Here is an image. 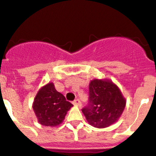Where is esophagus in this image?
I'll return each instance as SVG.
<instances>
[{
	"instance_id": "obj_1",
	"label": "esophagus",
	"mask_w": 156,
	"mask_h": 156,
	"mask_svg": "<svg viewBox=\"0 0 156 156\" xmlns=\"http://www.w3.org/2000/svg\"><path fill=\"white\" fill-rule=\"evenodd\" d=\"M73 104L74 105H79V106L81 105V102L79 99H76V100H74L73 102Z\"/></svg>"
}]
</instances>
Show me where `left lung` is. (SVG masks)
Listing matches in <instances>:
<instances>
[{"mask_svg":"<svg viewBox=\"0 0 156 156\" xmlns=\"http://www.w3.org/2000/svg\"><path fill=\"white\" fill-rule=\"evenodd\" d=\"M126 102L119 88L112 81L94 79L89 84V104L82 112L92 126L105 128L120 118Z\"/></svg>","mask_w":156,"mask_h":156,"instance_id":"left-lung-1","label":"left lung"}]
</instances>
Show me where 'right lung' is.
<instances>
[{"mask_svg": "<svg viewBox=\"0 0 156 156\" xmlns=\"http://www.w3.org/2000/svg\"><path fill=\"white\" fill-rule=\"evenodd\" d=\"M73 105L66 100L64 95L56 90L53 83L44 85L37 92L33 103L37 119L43 126H56L65 119Z\"/></svg>", "mask_w": 156, "mask_h": 156, "instance_id": "right-lung-1", "label": "right lung"}]
</instances>
